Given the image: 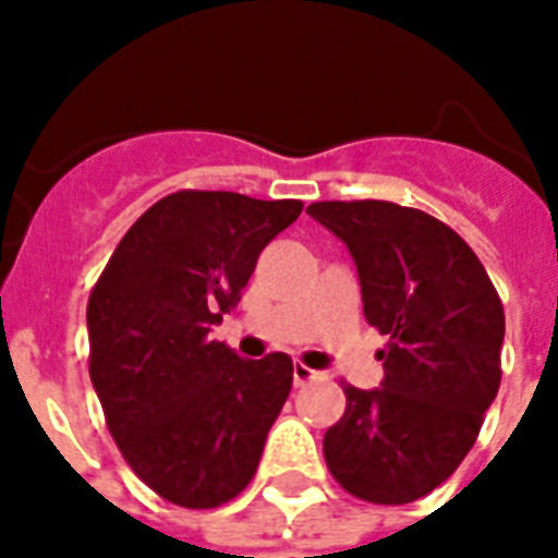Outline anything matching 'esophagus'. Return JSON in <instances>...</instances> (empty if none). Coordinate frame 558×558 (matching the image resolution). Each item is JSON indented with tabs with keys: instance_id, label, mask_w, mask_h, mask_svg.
Returning <instances> with one entry per match:
<instances>
[{
	"instance_id": "esophagus-1",
	"label": "esophagus",
	"mask_w": 558,
	"mask_h": 558,
	"mask_svg": "<svg viewBox=\"0 0 558 558\" xmlns=\"http://www.w3.org/2000/svg\"><path fill=\"white\" fill-rule=\"evenodd\" d=\"M313 379H318V373H315L313 367L295 362V367H292V381H295V388H304V385H310Z\"/></svg>"
}]
</instances>
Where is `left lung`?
Here are the masks:
<instances>
[{"instance_id": "8db88e82", "label": "left lung", "mask_w": 558, "mask_h": 558, "mask_svg": "<svg viewBox=\"0 0 558 558\" xmlns=\"http://www.w3.org/2000/svg\"><path fill=\"white\" fill-rule=\"evenodd\" d=\"M306 214L348 245L367 324L388 336L381 385H344L324 458L362 501L411 504L475 446L501 385L504 306L477 254L423 210L362 199Z\"/></svg>"}]
</instances>
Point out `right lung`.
Instances as JSON below:
<instances>
[{
	"mask_svg": "<svg viewBox=\"0 0 558 558\" xmlns=\"http://www.w3.org/2000/svg\"><path fill=\"white\" fill-rule=\"evenodd\" d=\"M298 199L179 191L147 208L86 306L89 376L109 434L153 493L187 510L231 501L257 472L292 388V359L248 362L210 327L240 304Z\"/></svg>",
	"mask_w": 558,
	"mask_h": 558,
	"instance_id": "1",
	"label": "right lung"
}]
</instances>
